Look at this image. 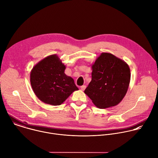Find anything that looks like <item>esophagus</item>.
I'll return each mask as SVG.
<instances>
[{"label":"esophagus","instance_id":"1","mask_svg":"<svg viewBox=\"0 0 158 158\" xmlns=\"http://www.w3.org/2000/svg\"><path fill=\"white\" fill-rule=\"evenodd\" d=\"M85 88H86V86H85V85H82V86L81 87V89L82 91H84V90L85 89Z\"/></svg>","mask_w":158,"mask_h":158}]
</instances>
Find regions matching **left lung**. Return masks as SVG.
<instances>
[{"instance_id":"obj_1","label":"left lung","mask_w":158,"mask_h":158,"mask_svg":"<svg viewBox=\"0 0 158 158\" xmlns=\"http://www.w3.org/2000/svg\"><path fill=\"white\" fill-rule=\"evenodd\" d=\"M92 81L84 93L100 109L118 105L125 97L131 81L127 63L103 52L92 64Z\"/></svg>"}]
</instances>
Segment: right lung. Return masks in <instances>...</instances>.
Returning <instances> with one entry per match:
<instances>
[{"instance_id": "right-lung-1", "label": "right lung", "mask_w": 158, "mask_h": 158, "mask_svg": "<svg viewBox=\"0 0 158 158\" xmlns=\"http://www.w3.org/2000/svg\"><path fill=\"white\" fill-rule=\"evenodd\" d=\"M66 66L56 54L38 62L30 73V82L36 97L42 102L61 105L74 91L78 90L74 79L64 73Z\"/></svg>"}]
</instances>
